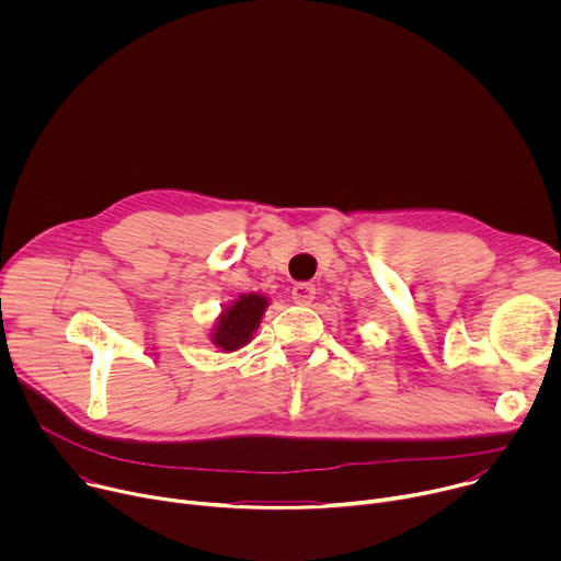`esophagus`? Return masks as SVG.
I'll return each instance as SVG.
<instances>
[{
  "label": "esophagus",
  "mask_w": 561,
  "mask_h": 561,
  "mask_svg": "<svg viewBox=\"0 0 561 561\" xmlns=\"http://www.w3.org/2000/svg\"><path fill=\"white\" fill-rule=\"evenodd\" d=\"M314 299V284H308V282H299L293 286V301L295 304H310Z\"/></svg>",
  "instance_id": "1"
}]
</instances>
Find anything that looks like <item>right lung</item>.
I'll return each instance as SVG.
<instances>
[{
  "label": "right lung",
  "mask_w": 561,
  "mask_h": 561,
  "mask_svg": "<svg viewBox=\"0 0 561 561\" xmlns=\"http://www.w3.org/2000/svg\"><path fill=\"white\" fill-rule=\"evenodd\" d=\"M266 297L262 295H242L230 308L224 310L219 327L213 335V342L224 351H234L251 342L253 331L257 329L262 312L266 308Z\"/></svg>",
  "instance_id": "add662e5"
}]
</instances>
